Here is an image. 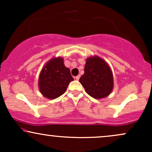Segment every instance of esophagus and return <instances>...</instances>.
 Instances as JSON below:
<instances>
[{"label":"esophagus","mask_w":152,"mask_h":152,"mask_svg":"<svg viewBox=\"0 0 152 152\" xmlns=\"http://www.w3.org/2000/svg\"><path fill=\"white\" fill-rule=\"evenodd\" d=\"M80 77H81V76H80V75H78L77 76H76V80H79Z\"/></svg>","instance_id":"esophagus-1"}]
</instances>
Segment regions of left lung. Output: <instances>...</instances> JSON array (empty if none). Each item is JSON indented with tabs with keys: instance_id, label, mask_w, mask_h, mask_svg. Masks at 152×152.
Here are the masks:
<instances>
[{
	"instance_id": "1",
	"label": "left lung",
	"mask_w": 152,
	"mask_h": 152,
	"mask_svg": "<svg viewBox=\"0 0 152 152\" xmlns=\"http://www.w3.org/2000/svg\"><path fill=\"white\" fill-rule=\"evenodd\" d=\"M86 93L94 99H102L111 93L113 74L109 65L98 56L87 58L84 74L79 79Z\"/></svg>"
}]
</instances>
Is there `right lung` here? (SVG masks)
Instances as JSON below:
<instances>
[{
	"mask_svg": "<svg viewBox=\"0 0 152 152\" xmlns=\"http://www.w3.org/2000/svg\"><path fill=\"white\" fill-rule=\"evenodd\" d=\"M74 80L70 69L64 64L62 58H55L42 69L38 79L41 93L46 98L54 99L65 93L69 83Z\"/></svg>",
	"mask_w": 152,
	"mask_h": 152,
	"instance_id": "add662e5",
	"label": "right lung"
}]
</instances>
